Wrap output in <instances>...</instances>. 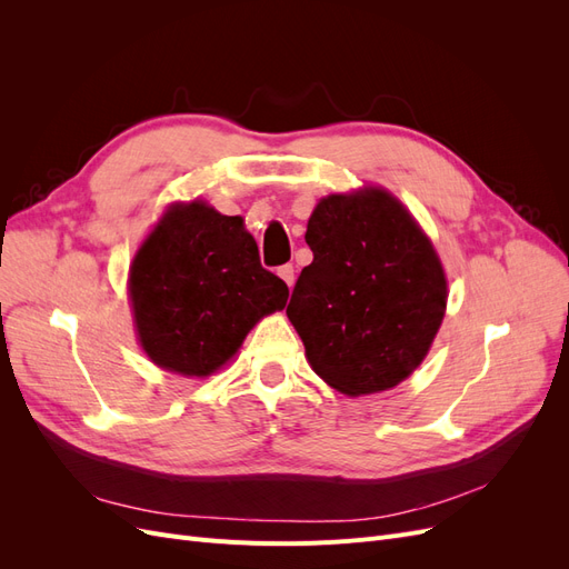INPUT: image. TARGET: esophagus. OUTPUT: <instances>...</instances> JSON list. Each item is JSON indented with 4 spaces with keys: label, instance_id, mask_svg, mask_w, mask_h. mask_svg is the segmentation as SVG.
I'll return each instance as SVG.
<instances>
[{
    "label": "esophagus",
    "instance_id": "obj_1",
    "mask_svg": "<svg viewBox=\"0 0 569 569\" xmlns=\"http://www.w3.org/2000/svg\"><path fill=\"white\" fill-rule=\"evenodd\" d=\"M278 274H280V278L291 287V284H295V266H291V263H287V266H280L278 268Z\"/></svg>",
    "mask_w": 569,
    "mask_h": 569
}]
</instances>
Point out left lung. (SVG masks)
I'll use <instances>...</instances> for the list:
<instances>
[{
  "mask_svg": "<svg viewBox=\"0 0 569 569\" xmlns=\"http://www.w3.org/2000/svg\"><path fill=\"white\" fill-rule=\"evenodd\" d=\"M287 316L311 368L341 393L385 391L416 370L446 308L429 239L385 189L322 199Z\"/></svg>",
  "mask_w": 569,
  "mask_h": 569,
  "instance_id": "1",
  "label": "left lung"
}]
</instances>
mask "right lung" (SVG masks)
I'll return each instance as SVG.
<instances>
[{"instance_id":"obj_1","label":"right lung","mask_w":569,"mask_h":569,"mask_svg":"<svg viewBox=\"0 0 569 569\" xmlns=\"http://www.w3.org/2000/svg\"><path fill=\"white\" fill-rule=\"evenodd\" d=\"M287 297V284L261 266L244 220L201 201L173 206L130 268L142 349L187 377L218 370L258 320L282 311Z\"/></svg>"}]
</instances>
